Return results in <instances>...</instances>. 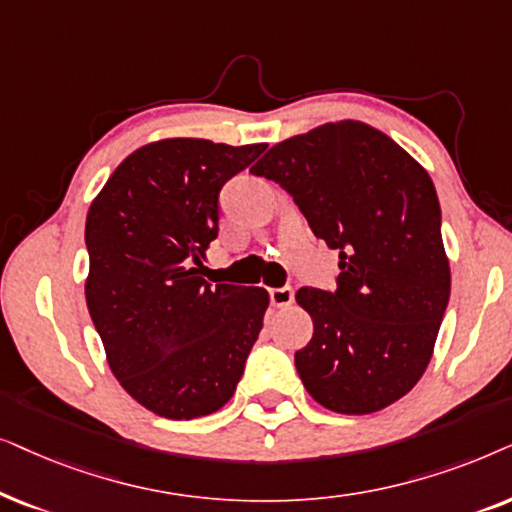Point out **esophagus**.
Listing matches in <instances>:
<instances>
[{
	"instance_id": "34e87169",
	"label": "esophagus",
	"mask_w": 512,
	"mask_h": 512,
	"mask_svg": "<svg viewBox=\"0 0 512 512\" xmlns=\"http://www.w3.org/2000/svg\"><path fill=\"white\" fill-rule=\"evenodd\" d=\"M269 299H271V304L278 306V309H285V306H290L292 299H295V292H292L290 288H274V290H269Z\"/></svg>"
}]
</instances>
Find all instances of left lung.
Here are the masks:
<instances>
[{
	"instance_id": "left-lung-1",
	"label": "left lung",
	"mask_w": 512,
	"mask_h": 512,
	"mask_svg": "<svg viewBox=\"0 0 512 512\" xmlns=\"http://www.w3.org/2000/svg\"><path fill=\"white\" fill-rule=\"evenodd\" d=\"M274 180L339 250L337 290H297L313 320L295 353L302 384L339 414H372L417 386L449 302V257L428 170L379 128L330 121L250 168Z\"/></svg>"
}]
</instances>
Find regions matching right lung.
Masks as SVG:
<instances>
[{
  "mask_svg": "<svg viewBox=\"0 0 512 512\" xmlns=\"http://www.w3.org/2000/svg\"><path fill=\"white\" fill-rule=\"evenodd\" d=\"M267 145L163 138L119 163L86 215V306L124 391L166 419L213 414L236 391L269 292L210 285L220 189Z\"/></svg>",
  "mask_w": 512,
  "mask_h": 512,
  "instance_id": "obj_1",
  "label": "right lung"
}]
</instances>
